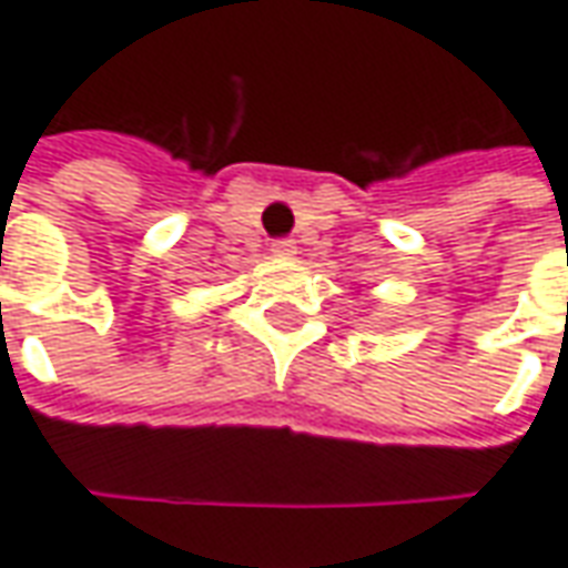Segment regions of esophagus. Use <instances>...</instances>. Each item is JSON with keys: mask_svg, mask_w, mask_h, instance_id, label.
Wrapping results in <instances>:
<instances>
[{"mask_svg": "<svg viewBox=\"0 0 568 568\" xmlns=\"http://www.w3.org/2000/svg\"><path fill=\"white\" fill-rule=\"evenodd\" d=\"M270 251H273V257H292L295 254V242L292 239H280V242L270 245Z\"/></svg>", "mask_w": 568, "mask_h": 568, "instance_id": "34e87169", "label": "esophagus"}]
</instances>
